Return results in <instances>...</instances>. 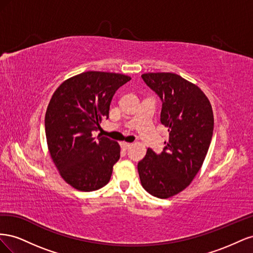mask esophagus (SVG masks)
Instances as JSON below:
<instances>
[{
  "label": "esophagus",
  "instance_id": "esophagus-1",
  "mask_svg": "<svg viewBox=\"0 0 253 253\" xmlns=\"http://www.w3.org/2000/svg\"><path fill=\"white\" fill-rule=\"evenodd\" d=\"M131 145H132V143H129V142H121V147L124 149H128Z\"/></svg>",
  "mask_w": 253,
  "mask_h": 253
}]
</instances>
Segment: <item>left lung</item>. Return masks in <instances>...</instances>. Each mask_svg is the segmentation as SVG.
I'll list each match as a JSON object with an SVG mask.
<instances>
[{
  "label": "left lung",
  "mask_w": 253,
  "mask_h": 253,
  "mask_svg": "<svg viewBox=\"0 0 253 253\" xmlns=\"http://www.w3.org/2000/svg\"><path fill=\"white\" fill-rule=\"evenodd\" d=\"M162 100L160 122L169 141L162 153L148 149L138 163L141 185L151 195L169 198L186 189L201 167L213 135V112L202 89L172 73L141 76Z\"/></svg>",
  "instance_id": "1"
}]
</instances>
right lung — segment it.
Masks as SVG:
<instances>
[{
  "mask_svg": "<svg viewBox=\"0 0 253 253\" xmlns=\"http://www.w3.org/2000/svg\"><path fill=\"white\" fill-rule=\"evenodd\" d=\"M129 80L121 74L85 72L67 79L53 93L45 114V134L52 162L73 188L90 192L110 181L120 147L91 133L109 118L113 96Z\"/></svg>",
  "mask_w": 253,
  "mask_h": 253,
  "instance_id": "right-lung-1",
  "label": "right lung"
}]
</instances>
